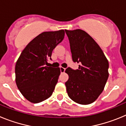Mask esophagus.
<instances>
[{"instance_id":"34e87169","label":"esophagus","mask_w":126,"mask_h":126,"mask_svg":"<svg viewBox=\"0 0 126 126\" xmlns=\"http://www.w3.org/2000/svg\"><path fill=\"white\" fill-rule=\"evenodd\" d=\"M60 70H61V73H64L65 71V68H64V67H60Z\"/></svg>"}]
</instances>
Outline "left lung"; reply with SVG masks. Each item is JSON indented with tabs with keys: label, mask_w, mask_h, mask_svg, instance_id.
I'll return each mask as SVG.
<instances>
[{
	"label": "left lung",
	"mask_w": 126,
	"mask_h": 126,
	"mask_svg": "<svg viewBox=\"0 0 126 126\" xmlns=\"http://www.w3.org/2000/svg\"><path fill=\"white\" fill-rule=\"evenodd\" d=\"M69 38L72 59L79 63L78 69L68 67L65 83L68 96L74 102L88 105L102 93L109 78V62L93 38L83 30H65Z\"/></svg>",
	"instance_id": "1"
}]
</instances>
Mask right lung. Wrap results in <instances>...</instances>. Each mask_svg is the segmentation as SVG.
<instances>
[{
	"label": "right lung",
	"instance_id": "right-lung-1",
	"mask_svg": "<svg viewBox=\"0 0 126 126\" xmlns=\"http://www.w3.org/2000/svg\"><path fill=\"white\" fill-rule=\"evenodd\" d=\"M64 30L43 32L21 52L15 67L16 84L25 98L37 103L52 94L61 74L59 67H48L53 50L64 38Z\"/></svg>",
	"mask_w": 126,
	"mask_h": 126
}]
</instances>
